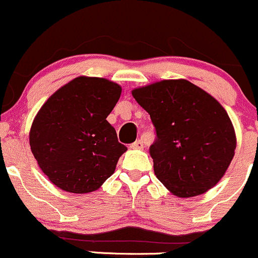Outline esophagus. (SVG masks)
I'll return each mask as SVG.
<instances>
[{
  "instance_id": "34e87169",
  "label": "esophagus",
  "mask_w": 258,
  "mask_h": 258,
  "mask_svg": "<svg viewBox=\"0 0 258 258\" xmlns=\"http://www.w3.org/2000/svg\"><path fill=\"white\" fill-rule=\"evenodd\" d=\"M130 147H131L132 150H144V141H142V140H139V141L134 142Z\"/></svg>"
}]
</instances>
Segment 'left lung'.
<instances>
[{
  "label": "left lung",
  "mask_w": 258,
  "mask_h": 258,
  "mask_svg": "<svg viewBox=\"0 0 258 258\" xmlns=\"http://www.w3.org/2000/svg\"><path fill=\"white\" fill-rule=\"evenodd\" d=\"M156 130L150 147L156 177L177 197L216 186L236 150L230 117L216 98L187 80H163L135 88Z\"/></svg>",
  "instance_id": "1"
}]
</instances>
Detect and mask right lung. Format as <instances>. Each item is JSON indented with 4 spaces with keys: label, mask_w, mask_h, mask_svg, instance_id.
Listing matches in <instances>:
<instances>
[{
    "label": "right lung",
    "mask_w": 258,
    "mask_h": 258,
    "mask_svg": "<svg viewBox=\"0 0 258 258\" xmlns=\"http://www.w3.org/2000/svg\"><path fill=\"white\" fill-rule=\"evenodd\" d=\"M121 86L100 77L80 76L43 103L30 131L38 166L58 188L72 194L96 191L116 170L127 147L107 122Z\"/></svg>",
    "instance_id": "right-lung-1"
}]
</instances>
